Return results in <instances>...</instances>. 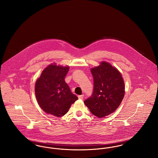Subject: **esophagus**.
<instances>
[{"mask_svg": "<svg viewBox=\"0 0 158 158\" xmlns=\"http://www.w3.org/2000/svg\"><path fill=\"white\" fill-rule=\"evenodd\" d=\"M83 97H84V95H79V96H78V98H79V99H81V100H82L83 99Z\"/></svg>", "mask_w": 158, "mask_h": 158, "instance_id": "esophagus-1", "label": "esophagus"}]
</instances>
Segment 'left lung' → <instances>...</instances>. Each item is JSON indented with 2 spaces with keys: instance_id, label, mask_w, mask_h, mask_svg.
<instances>
[{
  "instance_id": "left-lung-1",
  "label": "left lung",
  "mask_w": 158,
  "mask_h": 158,
  "mask_svg": "<svg viewBox=\"0 0 158 158\" xmlns=\"http://www.w3.org/2000/svg\"><path fill=\"white\" fill-rule=\"evenodd\" d=\"M92 68L94 90L84 101L90 112L99 118L114 113L120 105L125 94L124 82L120 72L111 64L102 61Z\"/></svg>"
}]
</instances>
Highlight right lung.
Wrapping results in <instances>:
<instances>
[{
	"label": "right lung",
	"mask_w": 158,
	"mask_h": 158,
	"mask_svg": "<svg viewBox=\"0 0 158 158\" xmlns=\"http://www.w3.org/2000/svg\"><path fill=\"white\" fill-rule=\"evenodd\" d=\"M69 66L50 64L42 72L35 82V94L38 103L47 114L63 116L78 99L64 81Z\"/></svg>",
	"instance_id": "1"
}]
</instances>
